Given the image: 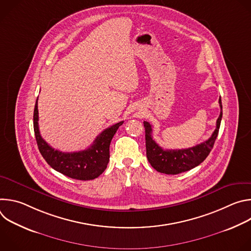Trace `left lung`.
<instances>
[{
    "label": "left lung",
    "instance_id": "left-lung-1",
    "mask_svg": "<svg viewBox=\"0 0 251 251\" xmlns=\"http://www.w3.org/2000/svg\"><path fill=\"white\" fill-rule=\"evenodd\" d=\"M221 106V114L217 120V128L212 135L201 144L188 149L164 150L152 137V125L144 121L145 138H146V155L151 166L158 172L167 175H176L190 171L202 163L210 153L214 141H216L223 117L222 99L219 100Z\"/></svg>",
    "mask_w": 251,
    "mask_h": 251
}]
</instances>
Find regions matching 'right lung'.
I'll use <instances>...</instances> for the list:
<instances>
[{
  "mask_svg": "<svg viewBox=\"0 0 251 251\" xmlns=\"http://www.w3.org/2000/svg\"><path fill=\"white\" fill-rule=\"evenodd\" d=\"M38 99L33 111V130L39 150L47 163L55 171L71 178L89 181L99 176L109 162V146L113 136L124 121L116 123L102 131L86 150L64 153L54 150L42 138L39 129Z\"/></svg>",
  "mask_w": 251,
  "mask_h": 251,
  "instance_id": "add662e5",
  "label": "right lung"
}]
</instances>
